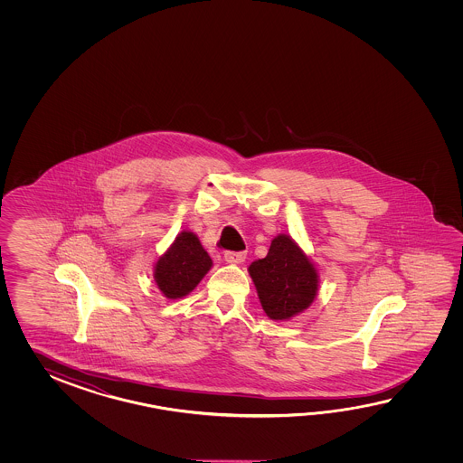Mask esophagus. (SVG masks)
I'll return each mask as SVG.
<instances>
[{
  "instance_id": "1",
  "label": "esophagus",
  "mask_w": 463,
  "mask_h": 463,
  "mask_svg": "<svg viewBox=\"0 0 463 463\" xmlns=\"http://www.w3.org/2000/svg\"><path fill=\"white\" fill-rule=\"evenodd\" d=\"M246 255L243 251H228L225 253V261L230 265H241L245 261Z\"/></svg>"
}]
</instances>
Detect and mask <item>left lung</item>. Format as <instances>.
Instances as JSON below:
<instances>
[{"mask_svg":"<svg viewBox=\"0 0 463 463\" xmlns=\"http://www.w3.org/2000/svg\"><path fill=\"white\" fill-rule=\"evenodd\" d=\"M266 316L288 321L301 315L317 295V268L303 248L286 233L271 240L268 255L248 266Z\"/></svg>","mask_w":463,"mask_h":463,"instance_id":"obj_1","label":"left lung"}]
</instances>
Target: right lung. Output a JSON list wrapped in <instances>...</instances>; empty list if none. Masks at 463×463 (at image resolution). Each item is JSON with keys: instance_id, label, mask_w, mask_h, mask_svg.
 Segmentation results:
<instances>
[{"instance_id": "right-lung-1", "label": "right lung", "mask_w": 463, "mask_h": 463, "mask_svg": "<svg viewBox=\"0 0 463 463\" xmlns=\"http://www.w3.org/2000/svg\"><path fill=\"white\" fill-rule=\"evenodd\" d=\"M213 261L194 232H180L154 265V281L168 299L192 293L212 269Z\"/></svg>"}]
</instances>
